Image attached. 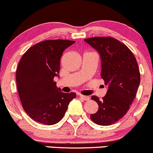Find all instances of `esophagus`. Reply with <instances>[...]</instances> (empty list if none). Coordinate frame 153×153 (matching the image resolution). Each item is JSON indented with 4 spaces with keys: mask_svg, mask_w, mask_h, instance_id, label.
Segmentation results:
<instances>
[{
    "mask_svg": "<svg viewBox=\"0 0 153 153\" xmlns=\"http://www.w3.org/2000/svg\"><path fill=\"white\" fill-rule=\"evenodd\" d=\"M79 97L81 98L82 100H90V97H89L88 96H84V95H79Z\"/></svg>",
    "mask_w": 153,
    "mask_h": 153,
    "instance_id": "1",
    "label": "esophagus"
}]
</instances>
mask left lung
Wrapping results in <instances>:
<instances>
[{"label": "left lung", "mask_w": 153, "mask_h": 153, "mask_svg": "<svg viewBox=\"0 0 153 153\" xmlns=\"http://www.w3.org/2000/svg\"><path fill=\"white\" fill-rule=\"evenodd\" d=\"M84 41L99 53L100 76L108 86L102 100L91 97L99 108L90 117L98 125H111L126 114L134 99L140 82L137 61L127 47L114 38L94 37Z\"/></svg>", "instance_id": "left-lung-1"}]
</instances>
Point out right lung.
I'll return each mask as SVG.
<instances>
[{
	"instance_id": "1",
	"label": "right lung",
	"mask_w": 153,
	"mask_h": 153,
	"mask_svg": "<svg viewBox=\"0 0 153 153\" xmlns=\"http://www.w3.org/2000/svg\"><path fill=\"white\" fill-rule=\"evenodd\" d=\"M75 41L46 40L29 48L16 71V83L25 112L35 121L45 125L59 122L76 94L64 93L56 87L60 59Z\"/></svg>"
}]
</instances>
